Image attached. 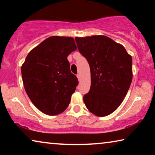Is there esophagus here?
<instances>
[{"label": "esophagus", "mask_w": 155, "mask_h": 155, "mask_svg": "<svg viewBox=\"0 0 155 155\" xmlns=\"http://www.w3.org/2000/svg\"><path fill=\"white\" fill-rule=\"evenodd\" d=\"M77 78H78V81H81V76H80V74H77Z\"/></svg>", "instance_id": "1"}]
</instances>
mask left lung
Wrapping results in <instances>:
<instances>
[{
	"mask_svg": "<svg viewBox=\"0 0 155 155\" xmlns=\"http://www.w3.org/2000/svg\"><path fill=\"white\" fill-rule=\"evenodd\" d=\"M90 67L91 87L83 96L87 109L104 117L121 104L133 79L132 57L122 44L104 35L75 38Z\"/></svg>",
	"mask_w": 155,
	"mask_h": 155,
	"instance_id": "8db88e82",
	"label": "left lung"
}]
</instances>
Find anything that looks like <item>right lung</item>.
Returning a JSON list of instances; mask_svg holds the SVG:
<instances>
[{
	"instance_id": "obj_1",
	"label": "right lung",
	"mask_w": 155,
	"mask_h": 155,
	"mask_svg": "<svg viewBox=\"0 0 155 155\" xmlns=\"http://www.w3.org/2000/svg\"><path fill=\"white\" fill-rule=\"evenodd\" d=\"M76 50L72 38L50 37L31 50L21 67L26 92L44 114L58 115L69 105L78 81L67 57Z\"/></svg>"
}]
</instances>
